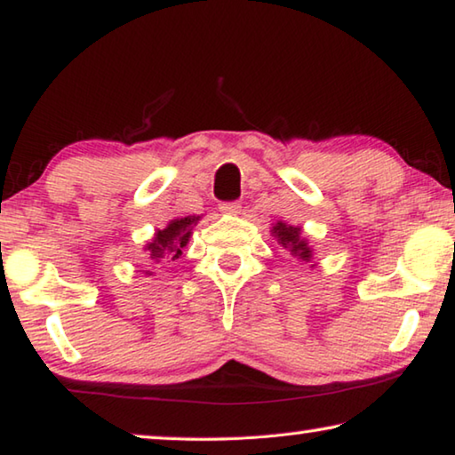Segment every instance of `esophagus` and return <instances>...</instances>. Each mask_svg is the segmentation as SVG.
<instances>
[{"mask_svg": "<svg viewBox=\"0 0 455 455\" xmlns=\"http://www.w3.org/2000/svg\"><path fill=\"white\" fill-rule=\"evenodd\" d=\"M220 212H225V214H236V212H241V204L238 203H220Z\"/></svg>", "mask_w": 455, "mask_h": 455, "instance_id": "esophagus-1", "label": "esophagus"}]
</instances>
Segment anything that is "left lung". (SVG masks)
Here are the masks:
<instances>
[{
  "label": "left lung",
  "instance_id": "left-lung-1",
  "mask_svg": "<svg viewBox=\"0 0 455 455\" xmlns=\"http://www.w3.org/2000/svg\"><path fill=\"white\" fill-rule=\"evenodd\" d=\"M271 233L276 238V243L281 244V249L287 252L289 257L309 263L313 257V251H311L309 243H307V238L301 236V228L291 227L283 220H276V225L273 227Z\"/></svg>",
  "mask_w": 455,
  "mask_h": 455
}]
</instances>
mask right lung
I'll list each match as a JSON object with an SVG mask.
<instances>
[{
  "label": "right lung",
  "mask_w": 455,
  "mask_h": 455,
  "mask_svg": "<svg viewBox=\"0 0 455 455\" xmlns=\"http://www.w3.org/2000/svg\"><path fill=\"white\" fill-rule=\"evenodd\" d=\"M200 217H184L168 222V227L156 230L152 241L146 244V255L150 265H166L182 255V249L187 246L192 235V225H196ZM146 275H152L146 271Z\"/></svg>",
  "instance_id": "right-lung-1"
}]
</instances>
